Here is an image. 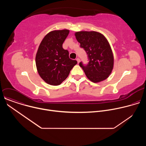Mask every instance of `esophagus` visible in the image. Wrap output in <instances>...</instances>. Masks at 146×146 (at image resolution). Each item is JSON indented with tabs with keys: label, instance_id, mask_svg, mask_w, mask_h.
I'll return each mask as SVG.
<instances>
[{
	"label": "esophagus",
	"instance_id": "34e87169",
	"mask_svg": "<svg viewBox=\"0 0 146 146\" xmlns=\"http://www.w3.org/2000/svg\"><path fill=\"white\" fill-rule=\"evenodd\" d=\"M76 60L77 61V63L79 64V62H80V59L79 58H77V59H76Z\"/></svg>",
	"mask_w": 146,
	"mask_h": 146
}]
</instances>
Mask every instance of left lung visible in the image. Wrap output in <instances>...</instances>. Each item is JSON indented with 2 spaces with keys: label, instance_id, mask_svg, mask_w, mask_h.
Segmentation results:
<instances>
[{
  "label": "left lung",
  "instance_id": "1",
  "mask_svg": "<svg viewBox=\"0 0 146 146\" xmlns=\"http://www.w3.org/2000/svg\"><path fill=\"white\" fill-rule=\"evenodd\" d=\"M74 35L80 47L88 54V64H79L87 78L93 82L108 78L113 69L114 56L105 36L96 31H80Z\"/></svg>",
  "mask_w": 146,
  "mask_h": 146
}]
</instances>
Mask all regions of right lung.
Wrapping results in <instances>:
<instances>
[{"label":"right lung","mask_w":146,"mask_h":146,"mask_svg":"<svg viewBox=\"0 0 146 146\" xmlns=\"http://www.w3.org/2000/svg\"><path fill=\"white\" fill-rule=\"evenodd\" d=\"M69 30H55L47 33L38 46L36 55V65L38 74L46 83L59 86L69 76L77 64L69 58V52L62 44Z\"/></svg>","instance_id":"add662e5"}]
</instances>
